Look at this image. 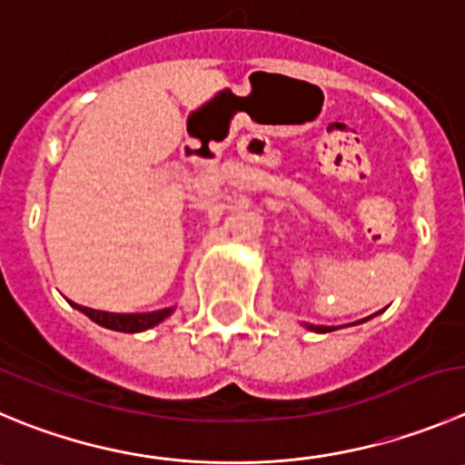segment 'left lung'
<instances>
[{
    "mask_svg": "<svg viewBox=\"0 0 465 465\" xmlns=\"http://www.w3.org/2000/svg\"><path fill=\"white\" fill-rule=\"evenodd\" d=\"M371 319V316H370ZM370 319H362V321H355V323H364V321H370ZM355 323H349V325H355ZM307 331H314V332H331L335 331V328H331V325H312V323H305Z\"/></svg>",
    "mask_w": 465,
    "mask_h": 465,
    "instance_id": "left-lung-1",
    "label": "left lung"
}]
</instances>
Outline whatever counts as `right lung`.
Returning a JSON list of instances; mask_svg holds the SVG:
<instances>
[{
  "label": "right lung",
  "instance_id": "1",
  "mask_svg": "<svg viewBox=\"0 0 465 465\" xmlns=\"http://www.w3.org/2000/svg\"><path fill=\"white\" fill-rule=\"evenodd\" d=\"M75 310H80L82 314L89 316L94 323L103 325L107 331H116V332H144L153 325L163 323L167 316L173 314L176 307H164V310H155V312H142V314H116V312H101V310H91V307H82L77 302H71Z\"/></svg>",
  "mask_w": 465,
  "mask_h": 465
}]
</instances>
